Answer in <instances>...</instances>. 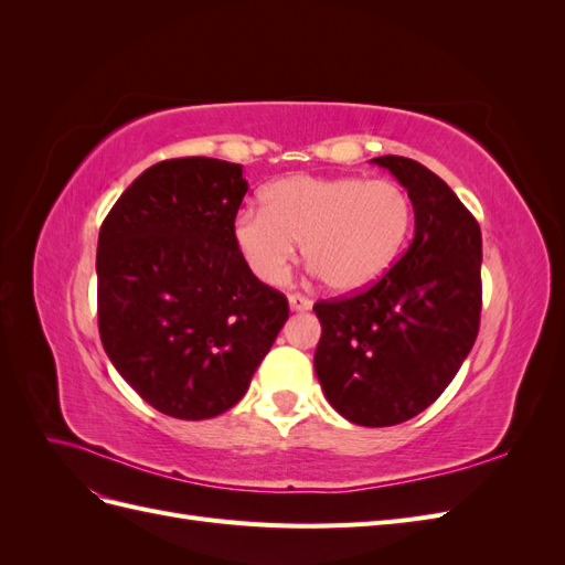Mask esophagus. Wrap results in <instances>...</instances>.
Instances as JSON below:
<instances>
[{
  "label": "esophagus",
  "mask_w": 565,
  "mask_h": 565,
  "mask_svg": "<svg viewBox=\"0 0 565 565\" xmlns=\"http://www.w3.org/2000/svg\"><path fill=\"white\" fill-rule=\"evenodd\" d=\"M313 301L303 295H289V309L292 311H309Z\"/></svg>",
  "instance_id": "34e87169"
}]
</instances>
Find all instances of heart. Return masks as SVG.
<instances>
[{
  "label": "heart",
  "instance_id": "b5f03b06",
  "mask_svg": "<svg viewBox=\"0 0 565 565\" xmlns=\"http://www.w3.org/2000/svg\"><path fill=\"white\" fill-rule=\"evenodd\" d=\"M262 207L233 221V243L256 278L278 285L297 259L332 292L377 282L398 259L413 226V202L391 179L295 174L264 188Z\"/></svg>",
  "mask_w": 565,
  "mask_h": 565
}]
</instances>
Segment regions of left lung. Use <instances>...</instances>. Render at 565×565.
Listing matches in <instances>:
<instances>
[{"mask_svg": "<svg viewBox=\"0 0 565 565\" xmlns=\"http://www.w3.org/2000/svg\"><path fill=\"white\" fill-rule=\"evenodd\" d=\"M401 181L415 210L407 252L361 295L318 301L313 355L324 398L361 426H393L429 407L469 355L481 322V228L424 164L370 160Z\"/></svg>", "mask_w": 565, "mask_h": 565, "instance_id": "1", "label": "left lung"}]
</instances>
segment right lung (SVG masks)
<instances>
[{"label": "right lung", "instance_id": "obj_1", "mask_svg": "<svg viewBox=\"0 0 565 565\" xmlns=\"http://www.w3.org/2000/svg\"><path fill=\"white\" fill-rule=\"evenodd\" d=\"M243 164L148 167L98 233V332L115 370L160 413L210 419L249 388L289 318L233 243Z\"/></svg>", "mask_w": 565, "mask_h": 565}]
</instances>
